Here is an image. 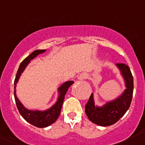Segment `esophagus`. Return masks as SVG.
I'll return each instance as SVG.
<instances>
[{"label":"esophagus","instance_id":"esophagus-1","mask_svg":"<svg viewBox=\"0 0 145 145\" xmlns=\"http://www.w3.org/2000/svg\"><path fill=\"white\" fill-rule=\"evenodd\" d=\"M88 77V75L87 74H86V73H82V74H80V76H79L78 79L79 80H85V79H86Z\"/></svg>","mask_w":145,"mask_h":145}]
</instances>
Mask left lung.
Wrapping results in <instances>:
<instances>
[{
	"label": "left lung",
	"instance_id": "8db88e82",
	"mask_svg": "<svg viewBox=\"0 0 145 145\" xmlns=\"http://www.w3.org/2000/svg\"><path fill=\"white\" fill-rule=\"evenodd\" d=\"M126 82V89L120 97L107 103L102 107H95L93 93L85 105V112L89 120L95 124L108 126L114 124L121 119L128 110L133 93V77L129 67L125 63H117Z\"/></svg>",
	"mask_w": 145,
	"mask_h": 145
}]
</instances>
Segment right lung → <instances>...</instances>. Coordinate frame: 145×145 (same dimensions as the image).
Listing matches in <instances>:
<instances>
[{
    "mask_svg": "<svg viewBox=\"0 0 145 145\" xmlns=\"http://www.w3.org/2000/svg\"><path fill=\"white\" fill-rule=\"evenodd\" d=\"M45 51V50H35L29 56H27L24 60L21 63L18 69L17 74H16L15 80H14V89L16 87V84L17 83L18 80H19V77H20L21 74L23 72L24 70L25 69L26 65H28L30 61L32 60L37 55L43 53ZM73 84L72 81L66 82L62 84L60 87L59 88V96L58 98V101L54 105L52 106L50 109L45 110L44 112L41 111H31V110H28L27 109L25 108L23 105L20 103V101L18 100L16 95V91L14 90V99H15L16 105H17V109L19 110V113L22 117L30 123L31 124L33 125V126H36L38 128H44L47 126H50L54 123L57 119L59 118L60 115L61 110V107L63 105V103L64 98H65V95L67 91H68V88L71 86Z\"/></svg>",
    "mask_w": 145,
    "mask_h": 145,
    "instance_id": "obj_1",
    "label": "right lung"
}]
</instances>
